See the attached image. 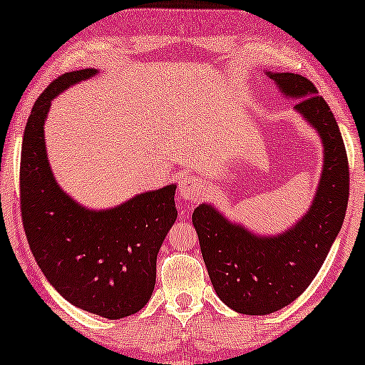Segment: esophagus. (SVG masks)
<instances>
[{
    "label": "esophagus",
    "mask_w": 365,
    "mask_h": 365,
    "mask_svg": "<svg viewBox=\"0 0 365 365\" xmlns=\"http://www.w3.org/2000/svg\"><path fill=\"white\" fill-rule=\"evenodd\" d=\"M203 190H205L203 180L195 175H188L182 178L180 185H178V195H180L182 200H185V202L188 203L197 202V200L202 197Z\"/></svg>",
    "instance_id": "esophagus-1"
}]
</instances>
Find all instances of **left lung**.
Instances as JSON below:
<instances>
[{
    "mask_svg": "<svg viewBox=\"0 0 365 365\" xmlns=\"http://www.w3.org/2000/svg\"><path fill=\"white\" fill-rule=\"evenodd\" d=\"M268 76L284 96L301 99L294 109L314 127L324 145V165L312 205L296 225L276 236L255 235L207 203L192 215L218 297L233 311L250 316L279 311L307 289L342 227L349 200L347 153L327 102L299 74Z\"/></svg>",
    "mask_w": 365,
    "mask_h": 365,
    "instance_id": "obj_1",
    "label": "left lung"
}]
</instances>
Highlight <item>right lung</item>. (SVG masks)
Returning a JSON list of instances; mask_svg holds the SVG:
<instances>
[{
	"instance_id": "add662e5",
	"label": "right lung",
	"mask_w": 365,
	"mask_h": 365,
	"mask_svg": "<svg viewBox=\"0 0 365 365\" xmlns=\"http://www.w3.org/2000/svg\"><path fill=\"white\" fill-rule=\"evenodd\" d=\"M96 73L59 76L34 102L23 135L19 200L31 251L54 289L79 309L122 319L150 299L158 250L177 220V185L96 212L56 183L46 153V115L56 96Z\"/></svg>"
}]
</instances>
